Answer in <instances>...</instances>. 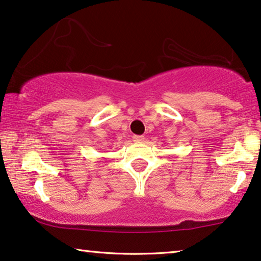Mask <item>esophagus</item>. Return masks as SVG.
<instances>
[{
  "label": "esophagus",
  "mask_w": 261,
  "mask_h": 261,
  "mask_svg": "<svg viewBox=\"0 0 261 261\" xmlns=\"http://www.w3.org/2000/svg\"><path fill=\"white\" fill-rule=\"evenodd\" d=\"M132 139H134V142H143L144 141V136H138V135H134L132 136Z\"/></svg>",
  "instance_id": "1"
}]
</instances>
